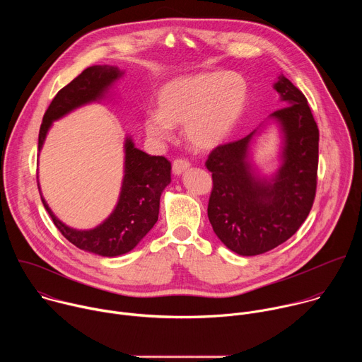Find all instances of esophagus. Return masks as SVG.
<instances>
[{
    "mask_svg": "<svg viewBox=\"0 0 362 362\" xmlns=\"http://www.w3.org/2000/svg\"><path fill=\"white\" fill-rule=\"evenodd\" d=\"M190 168V163L187 162V160H185V159H176L175 162H173V173L176 175V176H180L185 170H187Z\"/></svg>",
    "mask_w": 362,
    "mask_h": 362,
    "instance_id": "obj_1",
    "label": "esophagus"
}]
</instances>
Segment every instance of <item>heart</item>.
Returning <instances> with one entry per match:
<instances>
[{"instance_id":"b5f03b06","label":"heart","mask_w":362,"mask_h":362,"mask_svg":"<svg viewBox=\"0 0 362 362\" xmlns=\"http://www.w3.org/2000/svg\"><path fill=\"white\" fill-rule=\"evenodd\" d=\"M249 87L236 71H211L168 81L158 93V112L144 117L146 133L159 141L170 140L173 127L183 126L186 143L197 151L221 146L239 123Z\"/></svg>"}]
</instances>
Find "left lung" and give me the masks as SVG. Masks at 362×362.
Segmentation results:
<instances>
[{"label":"left lung","instance_id":"left-lung-1","mask_svg":"<svg viewBox=\"0 0 362 362\" xmlns=\"http://www.w3.org/2000/svg\"><path fill=\"white\" fill-rule=\"evenodd\" d=\"M274 88L282 109L274 112L281 130V165L271 177L255 172L246 137L218 146L206 160L214 189L208 216L214 232L242 256L265 253L288 240L305 222L317 190L320 130L306 97L284 74Z\"/></svg>","mask_w":362,"mask_h":362}]
</instances>
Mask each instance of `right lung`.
<instances>
[{
	"label": "right lung",
	"instance_id": "obj_1",
	"mask_svg": "<svg viewBox=\"0 0 362 362\" xmlns=\"http://www.w3.org/2000/svg\"><path fill=\"white\" fill-rule=\"evenodd\" d=\"M115 66H91L63 87L48 106L38 134V151L42 148L53 122L70 112L105 98L122 76ZM170 162L163 156H150L137 148L130 136L124 140V176L120 196L110 216L94 229L78 230L63 223L49 209L37 185L45 211L62 235L78 249L100 256H119L130 252L158 222L160 196L170 183Z\"/></svg>",
	"mask_w": 362,
	"mask_h": 362
}]
</instances>
